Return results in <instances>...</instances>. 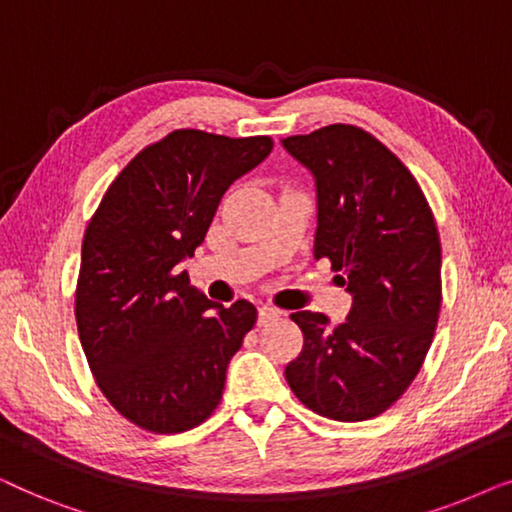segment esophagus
Masks as SVG:
<instances>
[{"label": "esophagus", "mask_w": 512, "mask_h": 512, "mask_svg": "<svg viewBox=\"0 0 512 512\" xmlns=\"http://www.w3.org/2000/svg\"><path fill=\"white\" fill-rule=\"evenodd\" d=\"M279 317H282V312H279L277 307H270V305L258 307V324H261V326L270 324V321H275Z\"/></svg>", "instance_id": "esophagus-1"}]
</instances>
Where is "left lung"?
Segmentation results:
<instances>
[{
    "instance_id": "left-lung-1",
    "label": "left lung",
    "mask_w": 512,
    "mask_h": 512,
    "mask_svg": "<svg viewBox=\"0 0 512 512\" xmlns=\"http://www.w3.org/2000/svg\"><path fill=\"white\" fill-rule=\"evenodd\" d=\"M282 144L317 179L314 258L342 272L354 300L340 326L321 312L291 314L305 342L286 382L321 417L373 419L405 394L436 333V219L408 167L363 128L333 123Z\"/></svg>"
}]
</instances>
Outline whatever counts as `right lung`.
<instances>
[{
    "mask_svg": "<svg viewBox=\"0 0 512 512\" xmlns=\"http://www.w3.org/2000/svg\"><path fill=\"white\" fill-rule=\"evenodd\" d=\"M270 151L265 135L174 130L118 172L88 223L74 293L81 347L111 408L139 429L188 431L221 403L258 314L249 300H207L181 261L228 186Z\"/></svg>",
    "mask_w": 512,
    "mask_h": 512,
    "instance_id": "obj_1",
    "label": "right lung"
}]
</instances>
